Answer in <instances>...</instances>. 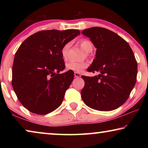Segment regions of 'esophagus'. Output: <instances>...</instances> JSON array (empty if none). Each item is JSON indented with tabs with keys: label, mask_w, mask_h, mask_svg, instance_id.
<instances>
[{
	"label": "esophagus",
	"mask_w": 148,
	"mask_h": 148,
	"mask_svg": "<svg viewBox=\"0 0 148 148\" xmlns=\"http://www.w3.org/2000/svg\"><path fill=\"white\" fill-rule=\"evenodd\" d=\"M74 76L75 77H81V74L78 72H74Z\"/></svg>",
	"instance_id": "esophagus-1"
}]
</instances>
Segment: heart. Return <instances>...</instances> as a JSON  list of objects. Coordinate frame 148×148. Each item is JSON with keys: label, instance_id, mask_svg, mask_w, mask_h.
Masks as SVG:
<instances>
[{"label": "heart", "instance_id": "heart-1", "mask_svg": "<svg viewBox=\"0 0 148 148\" xmlns=\"http://www.w3.org/2000/svg\"><path fill=\"white\" fill-rule=\"evenodd\" d=\"M71 42H67L62 46L61 49V54L62 58L64 61H66L68 58V53L70 49V47H71ZM79 46L86 51V55L87 56L88 53L91 52L93 49V45L92 42L89 39H82L79 42ZM88 66V62L87 61H82V62H74L70 61L66 64V69L68 71H74L76 72H80L82 70L86 69Z\"/></svg>", "mask_w": 148, "mask_h": 148}]
</instances>
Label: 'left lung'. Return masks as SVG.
Masks as SVG:
<instances>
[{"instance_id":"8db88e82","label":"left lung","mask_w":148,"mask_h":148,"mask_svg":"<svg viewBox=\"0 0 148 148\" xmlns=\"http://www.w3.org/2000/svg\"><path fill=\"white\" fill-rule=\"evenodd\" d=\"M97 48L96 57L88 72L93 77L82 76L85 86L82 98L87 106L100 111H110L123 104L136 82L137 62L129 44L115 32L94 27L82 32Z\"/></svg>"}]
</instances>
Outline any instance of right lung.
Segmentation results:
<instances>
[{
  "label": "right lung",
  "instance_id": "right-lung-1",
  "mask_svg": "<svg viewBox=\"0 0 148 148\" xmlns=\"http://www.w3.org/2000/svg\"><path fill=\"white\" fill-rule=\"evenodd\" d=\"M80 34L78 30H47L28 37L19 47L12 66V85L21 104L32 113L45 115L61 104L74 79L65 68L61 49Z\"/></svg>",
  "mask_w": 148,
  "mask_h": 148
}]
</instances>
